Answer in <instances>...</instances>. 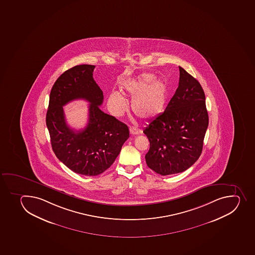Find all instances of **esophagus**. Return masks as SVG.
Returning a JSON list of instances; mask_svg holds the SVG:
<instances>
[{"label":"esophagus","mask_w":255,"mask_h":255,"mask_svg":"<svg viewBox=\"0 0 255 255\" xmlns=\"http://www.w3.org/2000/svg\"><path fill=\"white\" fill-rule=\"evenodd\" d=\"M129 133H130L132 135H136V134H138V133H140V130L138 129V128L131 127V128H129Z\"/></svg>","instance_id":"1"}]
</instances>
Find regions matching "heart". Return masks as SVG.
<instances>
[{
    "label": "heart",
    "instance_id": "b5f03b06",
    "mask_svg": "<svg viewBox=\"0 0 255 255\" xmlns=\"http://www.w3.org/2000/svg\"><path fill=\"white\" fill-rule=\"evenodd\" d=\"M123 92L132 97L131 110L143 120L158 117L167 104L168 90L164 81L155 79L152 73H143L123 86ZM109 105L116 116H121L127 108V101L120 92H113L109 97Z\"/></svg>",
    "mask_w": 255,
    "mask_h": 255
}]
</instances>
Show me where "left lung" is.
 <instances>
[{
    "instance_id": "1",
    "label": "left lung",
    "mask_w": 255,
    "mask_h": 255,
    "mask_svg": "<svg viewBox=\"0 0 255 255\" xmlns=\"http://www.w3.org/2000/svg\"><path fill=\"white\" fill-rule=\"evenodd\" d=\"M179 71L178 88L164 112L143 129L150 143L146 163L163 176L184 172L196 163L209 124L201 84L181 67Z\"/></svg>"
}]
</instances>
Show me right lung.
<instances>
[{
  "instance_id": "1",
  "label": "right lung",
  "mask_w": 255,
  "mask_h": 255,
  "mask_svg": "<svg viewBox=\"0 0 255 255\" xmlns=\"http://www.w3.org/2000/svg\"><path fill=\"white\" fill-rule=\"evenodd\" d=\"M95 66L78 65L56 80L49 96L46 126L56 157L69 169L97 176L108 169L129 137L127 125L100 109L103 92L93 79ZM91 103L88 126L75 131L65 122L63 106L74 99Z\"/></svg>"
}]
</instances>
